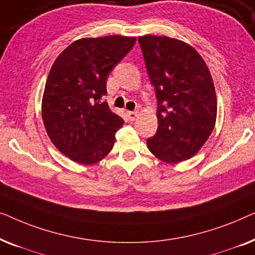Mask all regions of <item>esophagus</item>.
<instances>
[{"instance_id":"34e87169","label":"esophagus","mask_w":255,"mask_h":255,"mask_svg":"<svg viewBox=\"0 0 255 255\" xmlns=\"http://www.w3.org/2000/svg\"><path fill=\"white\" fill-rule=\"evenodd\" d=\"M128 118L130 121H134L135 118H137V116H138V113L137 111H128Z\"/></svg>"}]
</instances>
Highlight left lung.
<instances>
[{
    "mask_svg": "<svg viewBox=\"0 0 255 255\" xmlns=\"http://www.w3.org/2000/svg\"><path fill=\"white\" fill-rule=\"evenodd\" d=\"M138 41L158 100V130L147 139V147L167 163L193 158L217 117L210 71L198 52L182 40L148 34Z\"/></svg>",
    "mask_w": 255,
    "mask_h": 255,
    "instance_id": "left-lung-1",
    "label": "left lung"
}]
</instances>
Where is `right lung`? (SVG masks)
<instances>
[{"mask_svg": "<svg viewBox=\"0 0 255 255\" xmlns=\"http://www.w3.org/2000/svg\"><path fill=\"white\" fill-rule=\"evenodd\" d=\"M134 43L135 37L82 38L55 59L45 85L41 116L51 141L73 161L93 165L113 149L124 121L101 100L110 71Z\"/></svg>", "mask_w": 255, "mask_h": 255, "instance_id": "1", "label": "right lung"}]
</instances>
